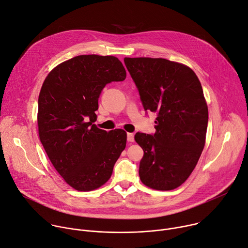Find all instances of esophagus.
Here are the masks:
<instances>
[{
  "label": "esophagus",
  "instance_id": "obj_1",
  "mask_svg": "<svg viewBox=\"0 0 248 248\" xmlns=\"http://www.w3.org/2000/svg\"><path fill=\"white\" fill-rule=\"evenodd\" d=\"M127 140L129 141V142H133V141H134V135H133V133H130V132L127 133Z\"/></svg>",
  "mask_w": 248,
  "mask_h": 248
}]
</instances>
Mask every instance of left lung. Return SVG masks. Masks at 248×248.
<instances>
[{
	"label": "left lung",
	"instance_id": "left-lung-1",
	"mask_svg": "<svg viewBox=\"0 0 248 248\" xmlns=\"http://www.w3.org/2000/svg\"><path fill=\"white\" fill-rule=\"evenodd\" d=\"M145 111L157 113L156 132H137L144 155L140 181L156 190H171L191 174L205 145L208 107L193 70L162 58H124Z\"/></svg>",
	"mask_w": 248,
	"mask_h": 248
}]
</instances>
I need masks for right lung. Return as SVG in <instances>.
<instances>
[{
  "instance_id": "right-lung-1",
  "label": "right lung",
  "mask_w": 248,
  "mask_h": 248,
  "mask_svg": "<svg viewBox=\"0 0 248 248\" xmlns=\"http://www.w3.org/2000/svg\"><path fill=\"white\" fill-rule=\"evenodd\" d=\"M125 78L118 58L80 55L58 64L43 82L38 98L39 138L54 168L78 191L107 183L125 148L124 130L107 132L92 124L103 88Z\"/></svg>"
}]
</instances>
